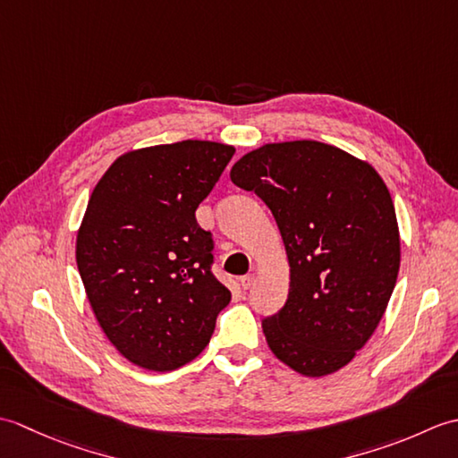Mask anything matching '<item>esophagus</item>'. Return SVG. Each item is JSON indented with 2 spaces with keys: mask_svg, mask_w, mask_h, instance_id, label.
I'll return each instance as SVG.
<instances>
[{
  "mask_svg": "<svg viewBox=\"0 0 458 458\" xmlns=\"http://www.w3.org/2000/svg\"><path fill=\"white\" fill-rule=\"evenodd\" d=\"M254 281H256V276L254 274H248V276H244V277L240 279V285H242V289L248 291L251 285H254Z\"/></svg>",
  "mask_w": 458,
  "mask_h": 458,
  "instance_id": "1",
  "label": "esophagus"
}]
</instances>
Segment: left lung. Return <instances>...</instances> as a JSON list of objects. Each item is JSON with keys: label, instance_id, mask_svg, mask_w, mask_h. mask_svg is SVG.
Listing matches in <instances>:
<instances>
[{"label": "left lung", "instance_id": "left-lung-1", "mask_svg": "<svg viewBox=\"0 0 458 458\" xmlns=\"http://www.w3.org/2000/svg\"><path fill=\"white\" fill-rule=\"evenodd\" d=\"M230 179L274 214L289 258V295L261 320L267 344L295 372L346 366L374 335L400 271V230L372 165L320 141L267 143Z\"/></svg>", "mask_w": 458, "mask_h": 458}]
</instances>
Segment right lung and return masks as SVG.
I'll list each match as a JSON object with an SVG mask.
<instances>
[{
    "instance_id": "1",
    "label": "right lung",
    "mask_w": 458,
    "mask_h": 458,
    "mask_svg": "<svg viewBox=\"0 0 458 458\" xmlns=\"http://www.w3.org/2000/svg\"><path fill=\"white\" fill-rule=\"evenodd\" d=\"M232 145L187 140L130 151L96 184L76 238V264L96 318L135 366L169 372L197 358L230 291L214 277L212 234L199 204Z\"/></svg>"
}]
</instances>
